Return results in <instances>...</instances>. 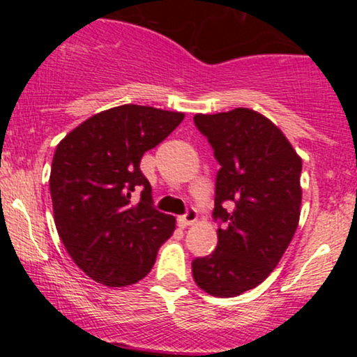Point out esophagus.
I'll return each instance as SVG.
<instances>
[{
	"label": "esophagus",
	"instance_id": "1",
	"mask_svg": "<svg viewBox=\"0 0 357 357\" xmlns=\"http://www.w3.org/2000/svg\"><path fill=\"white\" fill-rule=\"evenodd\" d=\"M196 220H198V211H196L192 206H190L186 210V213H184V215L178 216V225L181 228H186V227H190V225L195 223Z\"/></svg>",
	"mask_w": 357,
	"mask_h": 357
}]
</instances>
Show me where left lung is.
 I'll return each mask as SVG.
<instances>
[{
	"instance_id": "obj_1",
	"label": "left lung",
	"mask_w": 357,
	"mask_h": 357,
	"mask_svg": "<svg viewBox=\"0 0 357 357\" xmlns=\"http://www.w3.org/2000/svg\"><path fill=\"white\" fill-rule=\"evenodd\" d=\"M220 169L215 181V252L192 260V278L215 297H236L267 278L297 230L302 159L282 130L252 109L203 116Z\"/></svg>"
}]
</instances>
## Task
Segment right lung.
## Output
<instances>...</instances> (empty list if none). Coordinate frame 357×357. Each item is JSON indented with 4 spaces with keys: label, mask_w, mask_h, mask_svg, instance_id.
Returning <instances> with one entry per match:
<instances>
[{
    "label": "right lung",
    "mask_w": 357,
    "mask_h": 357,
    "mask_svg": "<svg viewBox=\"0 0 357 357\" xmlns=\"http://www.w3.org/2000/svg\"><path fill=\"white\" fill-rule=\"evenodd\" d=\"M183 119L126 104L87 119L56 146L50 173L56 231L73 261L99 284H136L173 235L174 216L155 210L139 165Z\"/></svg>",
    "instance_id": "add662e5"
}]
</instances>
